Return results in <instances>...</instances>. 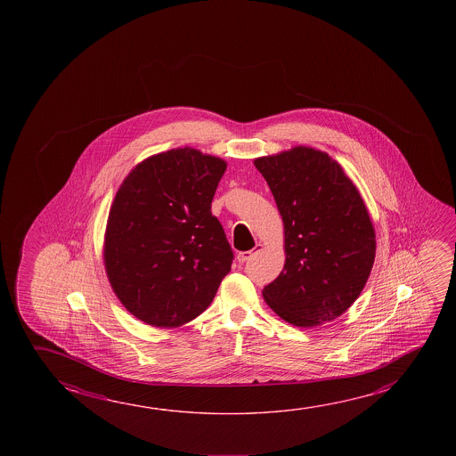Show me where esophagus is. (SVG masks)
Wrapping results in <instances>:
<instances>
[{"instance_id":"1","label":"esophagus","mask_w":456,"mask_h":456,"mask_svg":"<svg viewBox=\"0 0 456 456\" xmlns=\"http://www.w3.org/2000/svg\"><path fill=\"white\" fill-rule=\"evenodd\" d=\"M259 251H261V245H257V247L254 248V249H249V251H241V253H239V256H237V259H239V262H241V264H245V262L251 261L254 256L259 253Z\"/></svg>"}]
</instances>
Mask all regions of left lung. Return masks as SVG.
I'll use <instances>...</instances> for the list:
<instances>
[{"label": "left lung", "instance_id": "8db88e82", "mask_svg": "<svg viewBox=\"0 0 456 456\" xmlns=\"http://www.w3.org/2000/svg\"><path fill=\"white\" fill-rule=\"evenodd\" d=\"M254 165L284 224V269L264 288V299L299 328L336 320L358 299L375 259V232L358 189L314 148L297 146Z\"/></svg>", "mask_w": 456, "mask_h": 456}]
</instances>
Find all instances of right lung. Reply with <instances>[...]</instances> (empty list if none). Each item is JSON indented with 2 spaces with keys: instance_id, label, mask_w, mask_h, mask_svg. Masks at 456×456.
Segmentation results:
<instances>
[{
  "instance_id": "obj_1",
  "label": "right lung",
  "mask_w": 456,
  "mask_h": 456,
  "mask_svg": "<svg viewBox=\"0 0 456 456\" xmlns=\"http://www.w3.org/2000/svg\"><path fill=\"white\" fill-rule=\"evenodd\" d=\"M224 160L191 148L136 165L112 202L105 267L120 302L156 328L203 314L231 272L233 251L211 215Z\"/></svg>"
}]
</instances>
